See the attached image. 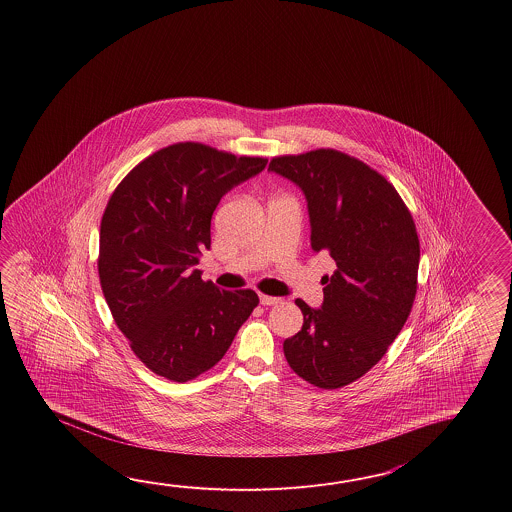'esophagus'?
Wrapping results in <instances>:
<instances>
[{"instance_id": "34e87169", "label": "esophagus", "mask_w": 512, "mask_h": 512, "mask_svg": "<svg viewBox=\"0 0 512 512\" xmlns=\"http://www.w3.org/2000/svg\"><path fill=\"white\" fill-rule=\"evenodd\" d=\"M260 304L261 305L280 304V298H276V296H267V294H260Z\"/></svg>"}]
</instances>
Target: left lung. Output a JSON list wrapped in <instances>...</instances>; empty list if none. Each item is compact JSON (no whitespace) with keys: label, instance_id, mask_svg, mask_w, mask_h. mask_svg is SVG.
<instances>
[{"label":"left lung","instance_id":"8db88e82","mask_svg":"<svg viewBox=\"0 0 512 512\" xmlns=\"http://www.w3.org/2000/svg\"><path fill=\"white\" fill-rule=\"evenodd\" d=\"M269 170L307 199L311 249L329 254L324 304L302 309L304 326L283 342L298 377L324 390L360 379L401 333L417 293L419 238L392 183L348 153L320 148L274 157Z\"/></svg>","mask_w":512,"mask_h":512}]
</instances>
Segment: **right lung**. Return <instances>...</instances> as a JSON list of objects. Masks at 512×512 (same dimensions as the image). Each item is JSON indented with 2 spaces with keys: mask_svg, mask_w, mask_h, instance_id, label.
I'll return each instance as SVG.
<instances>
[{
  "mask_svg": "<svg viewBox=\"0 0 512 512\" xmlns=\"http://www.w3.org/2000/svg\"><path fill=\"white\" fill-rule=\"evenodd\" d=\"M267 159L201 142L152 153L111 194L100 223L98 278L115 324L142 364L186 382L216 366L260 304L251 289L219 291L196 269L210 221L230 188Z\"/></svg>",
  "mask_w": 512,
  "mask_h": 512,
  "instance_id": "1",
  "label": "right lung"
}]
</instances>
